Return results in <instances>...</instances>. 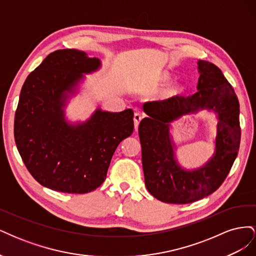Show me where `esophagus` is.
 <instances>
[{"mask_svg":"<svg viewBox=\"0 0 256 256\" xmlns=\"http://www.w3.org/2000/svg\"><path fill=\"white\" fill-rule=\"evenodd\" d=\"M141 120H142V115H141L140 113H134V128H136V130H138V124H140Z\"/></svg>","mask_w":256,"mask_h":256,"instance_id":"34e87169","label":"esophagus"}]
</instances>
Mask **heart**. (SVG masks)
Masks as SVG:
<instances>
[{"label": "heart", "instance_id": "b5f03b06", "mask_svg": "<svg viewBox=\"0 0 256 256\" xmlns=\"http://www.w3.org/2000/svg\"><path fill=\"white\" fill-rule=\"evenodd\" d=\"M168 76H164V79H166ZM184 92V88L182 85L180 84H174V85H170V86L166 88L164 90L161 92V98L164 99H172V98H176L178 96H180Z\"/></svg>", "mask_w": 256, "mask_h": 256}]
</instances>
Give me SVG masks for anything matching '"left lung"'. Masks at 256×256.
Returning a JSON list of instances; mask_svg holds the SVG:
<instances>
[{
	"label": "left lung",
	"instance_id": "1",
	"mask_svg": "<svg viewBox=\"0 0 256 256\" xmlns=\"http://www.w3.org/2000/svg\"><path fill=\"white\" fill-rule=\"evenodd\" d=\"M198 68L196 94L146 102L148 116L138 126L145 186L164 203L188 204L212 194L226 180L239 150V102L233 86L214 64L198 60ZM204 108L218 114L215 154L202 168L187 172L174 159L169 125L184 114Z\"/></svg>",
	"mask_w": 256,
	"mask_h": 256
}]
</instances>
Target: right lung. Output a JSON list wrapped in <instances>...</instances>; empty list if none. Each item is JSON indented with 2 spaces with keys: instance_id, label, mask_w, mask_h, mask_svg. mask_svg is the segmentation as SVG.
<instances>
[{
  "instance_id": "add662e5",
  "label": "right lung",
  "mask_w": 256,
  "mask_h": 256,
  "mask_svg": "<svg viewBox=\"0 0 256 256\" xmlns=\"http://www.w3.org/2000/svg\"><path fill=\"white\" fill-rule=\"evenodd\" d=\"M100 60L76 49L56 50L30 72L21 88L14 134L26 168L44 187L88 193L104 182L118 144L134 132V111L97 109L82 124L70 125L63 108L83 74Z\"/></svg>"
}]
</instances>
